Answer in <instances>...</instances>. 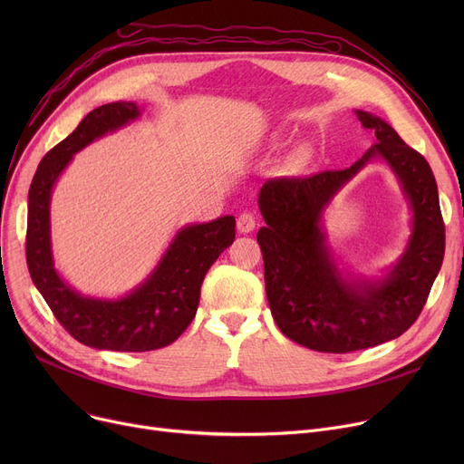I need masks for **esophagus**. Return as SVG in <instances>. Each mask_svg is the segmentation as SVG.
I'll return each mask as SVG.
<instances>
[{
    "label": "esophagus",
    "instance_id": "esophagus-1",
    "mask_svg": "<svg viewBox=\"0 0 464 464\" xmlns=\"http://www.w3.org/2000/svg\"><path fill=\"white\" fill-rule=\"evenodd\" d=\"M256 226H257V219H256V216L250 214V212H242V214L238 216V219H237V229H238V233H252V231L256 229Z\"/></svg>",
    "mask_w": 464,
    "mask_h": 464
}]
</instances>
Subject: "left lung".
Masks as SVG:
<instances>
[{"label": "left lung", "instance_id": "left-lung-1", "mask_svg": "<svg viewBox=\"0 0 464 464\" xmlns=\"http://www.w3.org/2000/svg\"><path fill=\"white\" fill-rule=\"evenodd\" d=\"M376 137L353 165L308 179L266 180L257 205L265 224L257 242L265 289L280 331L315 352L348 353L401 336L418 320L444 259V222L427 160L380 116L355 111ZM392 169L411 210L401 257L382 276H359L339 263L323 216L332 199L369 162Z\"/></svg>", "mask_w": 464, "mask_h": 464}]
</instances>
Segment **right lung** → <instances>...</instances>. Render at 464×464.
<instances>
[{"label": "right lung", "instance_id": "1", "mask_svg": "<svg viewBox=\"0 0 464 464\" xmlns=\"http://www.w3.org/2000/svg\"><path fill=\"white\" fill-rule=\"evenodd\" d=\"M140 112L135 102L93 109L41 160L28 193L30 276L65 331L95 350L150 352L175 343L198 312L201 284L210 265L235 240V216L188 224L175 233L150 275L126 295L112 299L84 295L58 273L51 231L56 182L75 154L93 140L133 124Z\"/></svg>", "mask_w": 464, "mask_h": 464}]
</instances>
